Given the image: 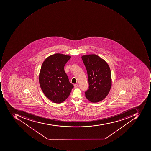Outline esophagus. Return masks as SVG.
<instances>
[{
  "label": "esophagus",
  "mask_w": 151,
  "mask_h": 151,
  "mask_svg": "<svg viewBox=\"0 0 151 151\" xmlns=\"http://www.w3.org/2000/svg\"><path fill=\"white\" fill-rule=\"evenodd\" d=\"M73 86H74V88H77V87H78V83L74 84Z\"/></svg>",
  "instance_id": "esophagus-1"
}]
</instances>
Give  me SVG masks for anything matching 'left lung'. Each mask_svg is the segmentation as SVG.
I'll return each mask as SVG.
<instances>
[{"instance_id": "1", "label": "left lung", "mask_w": 151, "mask_h": 151, "mask_svg": "<svg viewBox=\"0 0 151 151\" xmlns=\"http://www.w3.org/2000/svg\"><path fill=\"white\" fill-rule=\"evenodd\" d=\"M82 58L87 69L89 83L85 96L90 102L98 103L107 96L111 88L110 68L104 60L96 54L83 55Z\"/></svg>"}]
</instances>
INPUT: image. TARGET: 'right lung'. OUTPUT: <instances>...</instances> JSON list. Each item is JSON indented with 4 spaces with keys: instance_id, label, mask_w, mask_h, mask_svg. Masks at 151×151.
<instances>
[{
    "instance_id": "1",
    "label": "right lung",
    "mask_w": 151,
    "mask_h": 151,
    "mask_svg": "<svg viewBox=\"0 0 151 151\" xmlns=\"http://www.w3.org/2000/svg\"><path fill=\"white\" fill-rule=\"evenodd\" d=\"M71 57L55 53L46 58L42 65L39 74L40 86L43 93L53 103L63 102L73 88L64 70Z\"/></svg>"
}]
</instances>
